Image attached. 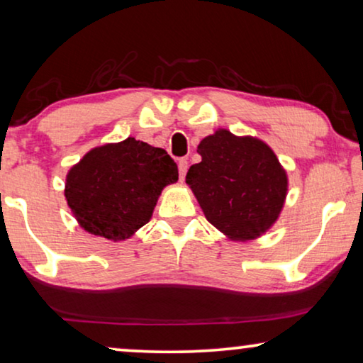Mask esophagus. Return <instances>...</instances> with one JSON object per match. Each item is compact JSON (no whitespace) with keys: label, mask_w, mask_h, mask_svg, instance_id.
<instances>
[{"label":"esophagus","mask_w":363,"mask_h":363,"mask_svg":"<svg viewBox=\"0 0 363 363\" xmlns=\"http://www.w3.org/2000/svg\"><path fill=\"white\" fill-rule=\"evenodd\" d=\"M188 170V160L186 159H180L178 160V173H180V180L183 182V178L186 175Z\"/></svg>","instance_id":"obj_1"}]
</instances>
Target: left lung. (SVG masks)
Here are the masks:
<instances>
[{"label": "left lung", "instance_id": "obj_1", "mask_svg": "<svg viewBox=\"0 0 363 363\" xmlns=\"http://www.w3.org/2000/svg\"><path fill=\"white\" fill-rule=\"evenodd\" d=\"M191 188L204 216L230 240L259 239L280 218L288 194L286 170L272 147L254 135L219 128L198 145Z\"/></svg>", "mask_w": 363, "mask_h": 363}]
</instances>
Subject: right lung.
<instances>
[{
    "label": "right lung",
    "instance_id": "obj_1",
    "mask_svg": "<svg viewBox=\"0 0 363 363\" xmlns=\"http://www.w3.org/2000/svg\"><path fill=\"white\" fill-rule=\"evenodd\" d=\"M177 182L164 149L128 138L88 150L67 173L65 199L82 229L119 242L149 223L162 190Z\"/></svg>",
    "mask_w": 363,
    "mask_h": 363
}]
</instances>
